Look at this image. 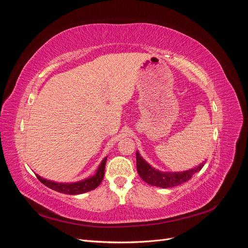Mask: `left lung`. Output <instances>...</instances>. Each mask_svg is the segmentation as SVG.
Returning <instances> with one entry per match:
<instances>
[{"label":"left lung","mask_w":248,"mask_h":248,"mask_svg":"<svg viewBox=\"0 0 248 248\" xmlns=\"http://www.w3.org/2000/svg\"><path fill=\"white\" fill-rule=\"evenodd\" d=\"M204 163H201L197 168L178 171V172H169V171H160L152 168L148 162H146L142 157L137 152V169L140 177L144 181L150 185L161 187V188H169V187H174L182 184L188 180L202 170L204 167Z\"/></svg>","instance_id":"obj_1"}]
</instances>
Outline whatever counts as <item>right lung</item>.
<instances>
[{"instance_id": "right-lung-1", "label": "right lung", "mask_w": 248, "mask_h": 248, "mask_svg": "<svg viewBox=\"0 0 248 248\" xmlns=\"http://www.w3.org/2000/svg\"><path fill=\"white\" fill-rule=\"evenodd\" d=\"M106 163H107V157L101 161L100 166L98 167V169H97V171L94 176L81 180V181H78V182H74V183H58V182L49 181V180L41 178L38 175L36 176L41 183L49 187V188L52 190H56L61 193H66V194H80L84 192H88L90 190H93L97 186H99L104 177Z\"/></svg>"}]
</instances>
